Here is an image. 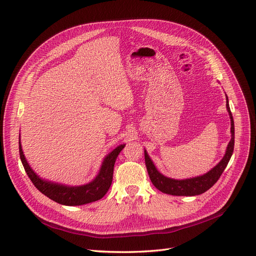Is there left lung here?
I'll list each match as a JSON object with an SVG mask.
<instances>
[{
  "label": "left lung",
  "mask_w": 256,
  "mask_h": 256,
  "mask_svg": "<svg viewBox=\"0 0 256 256\" xmlns=\"http://www.w3.org/2000/svg\"><path fill=\"white\" fill-rule=\"evenodd\" d=\"M226 108L230 116V132H232V138L228 145L226 152L224 154L223 159L216 164L212 171H209L203 176H198L194 178H190V180H171L160 174L157 168H154V164L152 162L150 158L148 157L146 152H144V158H145V164L147 172H148L150 178L152 182V184L161 192L166 193V194L171 196H198L202 193L206 192L208 189H210L212 186L218 182L221 174L226 170L228 161L232 157V154L234 150V143H235V128H234V120L233 115L230 110L228 100L226 97Z\"/></svg>",
  "instance_id": "obj_1"
}]
</instances>
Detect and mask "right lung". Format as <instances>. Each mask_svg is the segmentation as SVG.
Wrapping results in <instances>:
<instances>
[{
    "label": "right lung",
    "instance_id": "obj_1",
    "mask_svg": "<svg viewBox=\"0 0 256 256\" xmlns=\"http://www.w3.org/2000/svg\"><path fill=\"white\" fill-rule=\"evenodd\" d=\"M124 147H125V145H120L112 152L108 154L104 158L102 168H100L99 174L95 180L88 184L80 186V187H66V186L51 184L42 180L30 168L24 154H23L20 142L19 154L22 164L24 166V170L28 176L30 177V182H33V184L42 194L62 205L78 206L95 202V200H98L104 196L112 184L113 168L116 158H118V154L122 152Z\"/></svg>",
    "mask_w": 256,
    "mask_h": 256
}]
</instances>
